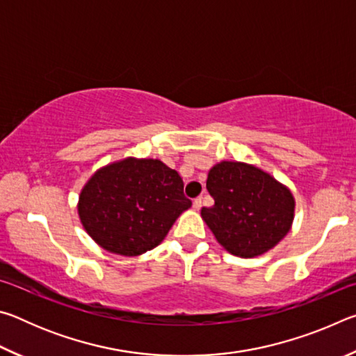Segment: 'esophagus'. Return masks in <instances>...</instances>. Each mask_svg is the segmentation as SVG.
Returning a JSON list of instances; mask_svg holds the SVG:
<instances>
[{
    "mask_svg": "<svg viewBox=\"0 0 356 356\" xmlns=\"http://www.w3.org/2000/svg\"><path fill=\"white\" fill-rule=\"evenodd\" d=\"M201 206H202L201 197H196V200L193 201V209H195V210H200V209H201Z\"/></svg>",
    "mask_w": 356,
    "mask_h": 356,
    "instance_id": "esophagus-1",
    "label": "esophagus"
}]
</instances>
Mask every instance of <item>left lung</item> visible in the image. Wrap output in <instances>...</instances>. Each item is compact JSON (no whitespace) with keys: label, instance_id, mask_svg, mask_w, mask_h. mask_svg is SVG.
<instances>
[{"label":"left lung","instance_id":"8db88e82","mask_svg":"<svg viewBox=\"0 0 356 356\" xmlns=\"http://www.w3.org/2000/svg\"><path fill=\"white\" fill-rule=\"evenodd\" d=\"M206 186L215 204L202 207L201 216L231 254L245 259L265 254L291 231L292 191L261 168L222 160L210 168Z\"/></svg>","mask_w":356,"mask_h":356}]
</instances>
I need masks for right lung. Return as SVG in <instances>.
I'll return each mask as SVG.
<instances>
[{
  "label": "right lung",
  "mask_w": 356,
  "mask_h": 356,
  "mask_svg": "<svg viewBox=\"0 0 356 356\" xmlns=\"http://www.w3.org/2000/svg\"><path fill=\"white\" fill-rule=\"evenodd\" d=\"M190 207L176 170L159 159L135 156L99 168L76 204L89 237L105 251L127 257L159 246Z\"/></svg>",
  "instance_id": "right-lung-1"
}]
</instances>
